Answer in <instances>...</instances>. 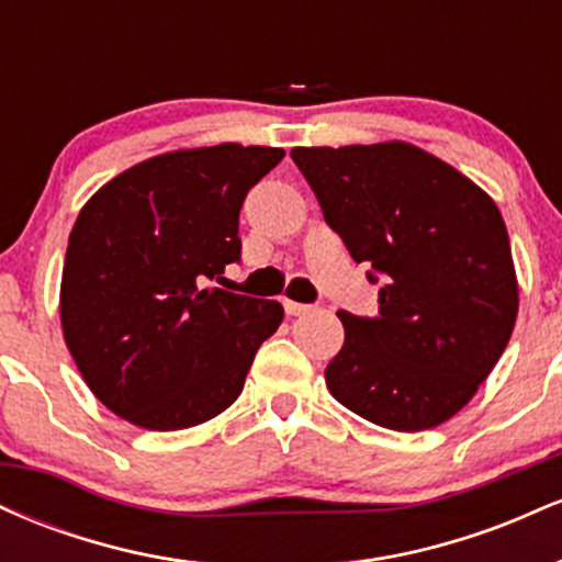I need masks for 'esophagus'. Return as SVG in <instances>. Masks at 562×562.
<instances>
[{"mask_svg": "<svg viewBox=\"0 0 562 562\" xmlns=\"http://www.w3.org/2000/svg\"><path fill=\"white\" fill-rule=\"evenodd\" d=\"M308 312H312V306H308V303L285 301V314H288V317H301V314H308Z\"/></svg>", "mask_w": 562, "mask_h": 562, "instance_id": "obj_1", "label": "esophagus"}]
</instances>
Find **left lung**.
I'll list each match as a JSON object with an SVG mask.
<instances>
[{
  "label": "left lung",
  "mask_w": 562,
  "mask_h": 562,
  "mask_svg": "<svg viewBox=\"0 0 562 562\" xmlns=\"http://www.w3.org/2000/svg\"><path fill=\"white\" fill-rule=\"evenodd\" d=\"M325 222L378 290V317L338 312L327 364L340 404L415 434L449 420L499 362L518 280L499 209L479 184L406 142L293 147Z\"/></svg>",
  "instance_id": "8db88e82"
}]
</instances>
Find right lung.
<instances>
[{
    "label": "right lung",
    "instance_id": "right-lung-1",
    "mask_svg": "<svg viewBox=\"0 0 562 562\" xmlns=\"http://www.w3.org/2000/svg\"><path fill=\"white\" fill-rule=\"evenodd\" d=\"M285 150L216 145L150 158L97 190L68 237L60 319L108 409L147 430L200 425L240 396L277 301L222 288L240 209Z\"/></svg>",
    "mask_w": 562,
    "mask_h": 562
}]
</instances>
